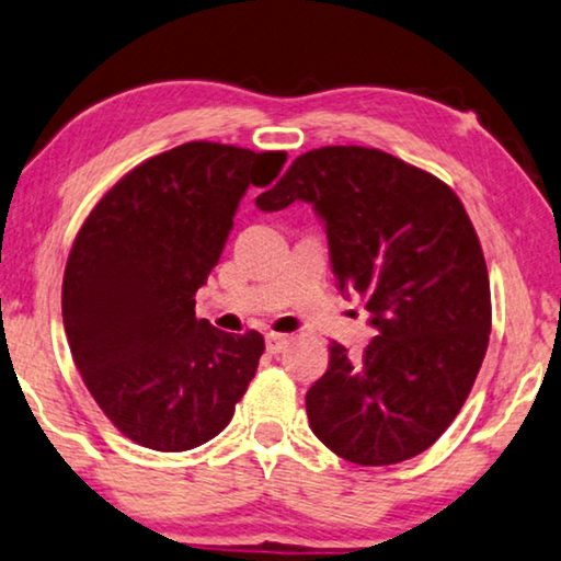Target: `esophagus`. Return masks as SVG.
Here are the masks:
<instances>
[{
  "instance_id": "obj_1",
  "label": "esophagus",
  "mask_w": 561,
  "mask_h": 561,
  "mask_svg": "<svg viewBox=\"0 0 561 561\" xmlns=\"http://www.w3.org/2000/svg\"><path fill=\"white\" fill-rule=\"evenodd\" d=\"M287 342H289L287 334L270 332V334H266V353H270V355H277V353H282V350L287 347Z\"/></svg>"
}]
</instances>
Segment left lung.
<instances>
[{
	"label": "left lung",
	"mask_w": 561,
	"mask_h": 561,
	"mask_svg": "<svg viewBox=\"0 0 561 561\" xmlns=\"http://www.w3.org/2000/svg\"><path fill=\"white\" fill-rule=\"evenodd\" d=\"M297 198L322 216L334 279L367 299L378 330L357 357L330 342L305 398L309 428L350 463L408 461L454 423L486 355L481 241L448 183L378 148L307 150L256 206Z\"/></svg>",
	"instance_id": "1"
}]
</instances>
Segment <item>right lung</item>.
<instances>
[{
	"label": "right lung",
	"mask_w": 561,
	"mask_h": 561,
	"mask_svg": "<svg viewBox=\"0 0 561 561\" xmlns=\"http://www.w3.org/2000/svg\"><path fill=\"white\" fill-rule=\"evenodd\" d=\"M287 153L191 140L130 169L72 241L62 322L90 396L125 438L188 450L227 428L264 337L196 320L249 186H270Z\"/></svg>",
	"instance_id": "1"
}]
</instances>
